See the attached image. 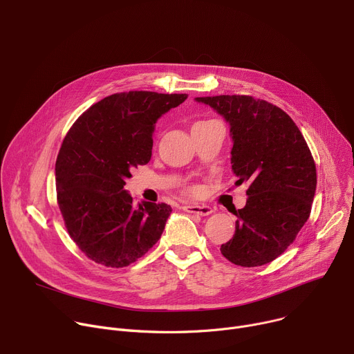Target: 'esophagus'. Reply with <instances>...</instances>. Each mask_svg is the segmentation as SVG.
Masks as SVG:
<instances>
[{
    "instance_id": "esophagus-1",
    "label": "esophagus",
    "mask_w": 354,
    "mask_h": 354,
    "mask_svg": "<svg viewBox=\"0 0 354 354\" xmlns=\"http://www.w3.org/2000/svg\"><path fill=\"white\" fill-rule=\"evenodd\" d=\"M183 210L187 213L198 214V216H209L213 212V209L210 206H205V205H186V206H183Z\"/></svg>"
}]
</instances>
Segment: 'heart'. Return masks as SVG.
<instances>
[{
  "mask_svg": "<svg viewBox=\"0 0 354 354\" xmlns=\"http://www.w3.org/2000/svg\"><path fill=\"white\" fill-rule=\"evenodd\" d=\"M201 122H205V121H201ZM201 122H196V124H201Z\"/></svg>",
  "mask_w": 354,
  "mask_h": 354,
  "instance_id": "1",
  "label": "heart"
}]
</instances>
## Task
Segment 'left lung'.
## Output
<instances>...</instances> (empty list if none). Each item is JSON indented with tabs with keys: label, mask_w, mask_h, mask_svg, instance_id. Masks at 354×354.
<instances>
[{
	"label": "left lung",
	"mask_w": 354,
	"mask_h": 354,
	"mask_svg": "<svg viewBox=\"0 0 354 354\" xmlns=\"http://www.w3.org/2000/svg\"><path fill=\"white\" fill-rule=\"evenodd\" d=\"M230 125L236 185L248 182L247 203L236 210L232 240L220 251L241 267L275 260L304 227L316 192V168L299 128L285 111L251 95L196 97Z\"/></svg>",
	"instance_id": "left-lung-1"
}]
</instances>
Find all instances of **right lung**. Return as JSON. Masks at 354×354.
<instances>
[{
  "instance_id": "obj_1",
  "label": "right lung",
  "mask_w": 354,
  "mask_h": 354,
  "mask_svg": "<svg viewBox=\"0 0 354 354\" xmlns=\"http://www.w3.org/2000/svg\"><path fill=\"white\" fill-rule=\"evenodd\" d=\"M186 94L124 91L93 104L66 134L56 159L57 203L77 247L94 263L133 264L162 236L171 206L134 203L124 189L149 162L155 122Z\"/></svg>"
}]
</instances>
